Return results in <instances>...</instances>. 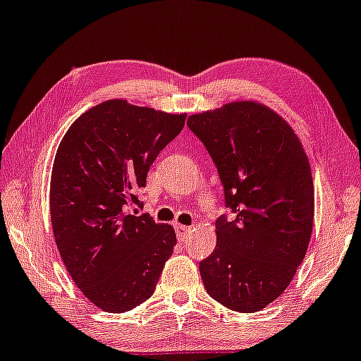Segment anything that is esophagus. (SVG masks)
Returning a JSON list of instances; mask_svg holds the SVG:
<instances>
[{
	"instance_id": "obj_1",
	"label": "esophagus",
	"mask_w": 361,
	"mask_h": 361,
	"mask_svg": "<svg viewBox=\"0 0 361 361\" xmlns=\"http://www.w3.org/2000/svg\"><path fill=\"white\" fill-rule=\"evenodd\" d=\"M175 231H176V236H178V241H185L186 235L191 231V226H186V225H180V223H176L175 225Z\"/></svg>"
}]
</instances>
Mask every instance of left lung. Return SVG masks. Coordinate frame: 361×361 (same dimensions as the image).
Returning <instances> with one entry per match:
<instances>
[{
  "label": "left lung",
  "mask_w": 361,
  "mask_h": 361,
  "mask_svg": "<svg viewBox=\"0 0 361 361\" xmlns=\"http://www.w3.org/2000/svg\"><path fill=\"white\" fill-rule=\"evenodd\" d=\"M218 168L231 221L216 220V248L200 263L208 295L255 313L293 280L312 238L314 193L308 157L291 126L257 102L188 118Z\"/></svg>",
  "instance_id": "1"
}]
</instances>
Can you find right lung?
<instances>
[{
    "label": "right lung",
    "instance_id": "obj_1",
    "mask_svg": "<svg viewBox=\"0 0 361 361\" xmlns=\"http://www.w3.org/2000/svg\"><path fill=\"white\" fill-rule=\"evenodd\" d=\"M186 113L108 99L63 136L51 171L49 212L68 273L99 310L130 312L157 288L176 235L149 214H131L149 166L183 130Z\"/></svg>",
    "mask_w": 361,
    "mask_h": 361
}]
</instances>
